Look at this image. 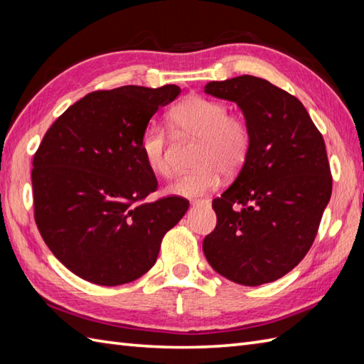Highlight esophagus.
<instances>
[{
  "instance_id": "1",
  "label": "esophagus",
  "mask_w": 364,
  "mask_h": 364,
  "mask_svg": "<svg viewBox=\"0 0 364 364\" xmlns=\"http://www.w3.org/2000/svg\"><path fill=\"white\" fill-rule=\"evenodd\" d=\"M192 205H210V198H196L191 202Z\"/></svg>"
}]
</instances>
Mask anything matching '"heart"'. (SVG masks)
Instances as JSON below:
<instances>
[{
	"instance_id": "b5f03b06",
	"label": "heart",
	"mask_w": 364,
	"mask_h": 364,
	"mask_svg": "<svg viewBox=\"0 0 364 364\" xmlns=\"http://www.w3.org/2000/svg\"><path fill=\"white\" fill-rule=\"evenodd\" d=\"M228 105L202 95H189L168 112V125L175 133L198 139L197 168L180 175L167 192L180 197H198L218 188L220 175H237L252 153V128L242 115L228 114ZM142 158L153 173L168 176V156L164 128L150 123L139 141Z\"/></svg>"
}]
</instances>
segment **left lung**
Returning a JSON list of instances; mask_svg holds the SVG:
<instances>
[{"instance_id": "1", "label": "left lung", "mask_w": 364, "mask_h": 364, "mask_svg": "<svg viewBox=\"0 0 364 364\" xmlns=\"http://www.w3.org/2000/svg\"><path fill=\"white\" fill-rule=\"evenodd\" d=\"M206 94L231 100L252 128L250 158L213 208L203 241L211 267L228 280L275 282L305 258L331 196L326 142L288 92L257 76L208 82Z\"/></svg>"}]
</instances>
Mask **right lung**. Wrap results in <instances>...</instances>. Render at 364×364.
<instances>
[{"label":"right lung","instance_id":"obj_1","mask_svg":"<svg viewBox=\"0 0 364 364\" xmlns=\"http://www.w3.org/2000/svg\"><path fill=\"white\" fill-rule=\"evenodd\" d=\"M180 92L175 84L90 92L45 133L31 172L34 219L75 275L102 286L142 277L188 211L176 196L145 202L158 180L139 149L154 112Z\"/></svg>","mask_w":364,"mask_h":364}]
</instances>
